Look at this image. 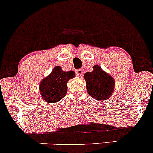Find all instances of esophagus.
Wrapping results in <instances>:
<instances>
[{"mask_svg": "<svg viewBox=\"0 0 153 153\" xmlns=\"http://www.w3.org/2000/svg\"><path fill=\"white\" fill-rule=\"evenodd\" d=\"M76 74L79 77H82L83 76V74H84V71H83L82 69H77V70L76 71Z\"/></svg>", "mask_w": 153, "mask_h": 153, "instance_id": "esophagus-1", "label": "esophagus"}]
</instances>
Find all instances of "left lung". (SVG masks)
<instances>
[{
    "mask_svg": "<svg viewBox=\"0 0 153 153\" xmlns=\"http://www.w3.org/2000/svg\"><path fill=\"white\" fill-rule=\"evenodd\" d=\"M88 95L97 101H106L112 97L115 88V79L103 71L99 65L93 67V71L84 75Z\"/></svg>",
    "mask_w": 153,
    "mask_h": 153,
    "instance_id": "8db88e82",
    "label": "left lung"
}]
</instances>
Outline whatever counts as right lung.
<instances>
[{"label": "right lung", "mask_w": 153, "mask_h": 153, "mask_svg": "<svg viewBox=\"0 0 153 153\" xmlns=\"http://www.w3.org/2000/svg\"><path fill=\"white\" fill-rule=\"evenodd\" d=\"M75 77L74 71H65L59 66H56L48 76L39 83V91L45 101L53 103L65 97L67 92V82Z\"/></svg>", "instance_id": "obj_1"}]
</instances>
